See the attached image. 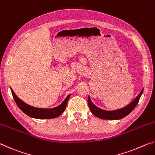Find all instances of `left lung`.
I'll list each match as a JSON object with an SVG mask.
<instances>
[{"label":"left lung","mask_w":155,"mask_h":155,"mask_svg":"<svg viewBox=\"0 0 155 155\" xmlns=\"http://www.w3.org/2000/svg\"><path fill=\"white\" fill-rule=\"evenodd\" d=\"M143 89L141 91V92L139 94V95L134 99V101L124 108L115 110V111H105V110L101 109L98 107H96L91 101L90 96H88V106L90 108L91 112L95 115V116L99 117L101 119L103 120H120L122 119L125 116H127L130 113L135 109V107L137 106L138 102L140 101V98L143 93Z\"/></svg>","instance_id":"8db88e82"}]
</instances>
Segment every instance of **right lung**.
Instances as JSON below:
<instances>
[{"label": "right lung", "instance_id": "right-lung-1", "mask_svg": "<svg viewBox=\"0 0 155 155\" xmlns=\"http://www.w3.org/2000/svg\"><path fill=\"white\" fill-rule=\"evenodd\" d=\"M11 91L12 96L14 97V101L15 103L17 104L18 107L28 116L38 119H52L59 116L60 115H61L64 113L65 108H66L67 103L70 96V94H69L66 97V98L64 100V102L58 107L52 109H41L36 108V107L26 104L15 95V94L12 88Z\"/></svg>", "mask_w": 155, "mask_h": 155}]
</instances>
